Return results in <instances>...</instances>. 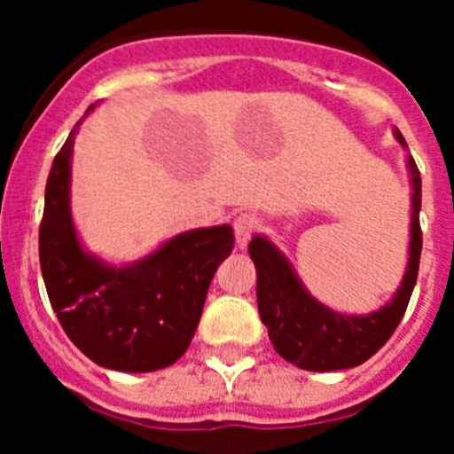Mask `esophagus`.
Wrapping results in <instances>:
<instances>
[{
    "label": "esophagus",
    "mask_w": 454,
    "mask_h": 454,
    "mask_svg": "<svg viewBox=\"0 0 454 454\" xmlns=\"http://www.w3.org/2000/svg\"><path fill=\"white\" fill-rule=\"evenodd\" d=\"M256 224H259V220L254 218V215L250 214H240L234 218V234H236V246L243 250V247L250 243V236L254 234Z\"/></svg>",
    "instance_id": "1"
}]
</instances>
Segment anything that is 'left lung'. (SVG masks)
Returning <instances> with one entry per match:
<instances>
[{
    "instance_id": "1",
    "label": "left lung",
    "mask_w": 454,
    "mask_h": 454,
    "mask_svg": "<svg viewBox=\"0 0 454 454\" xmlns=\"http://www.w3.org/2000/svg\"><path fill=\"white\" fill-rule=\"evenodd\" d=\"M393 136L407 150L403 134ZM411 184V224H409V262L398 291L371 314H340L316 300L295 268L279 247L266 236H252L247 247L256 268V304L262 323L268 327L277 355L302 371L327 372L362 366L391 339L407 309L419 277L420 247V172L411 154H407Z\"/></svg>"
}]
</instances>
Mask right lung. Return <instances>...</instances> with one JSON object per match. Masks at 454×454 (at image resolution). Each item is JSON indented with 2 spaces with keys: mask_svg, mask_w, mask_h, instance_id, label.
<instances>
[{
  "mask_svg": "<svg viewBox=\"0 0 454 454\" xmlns=\"http://www.w3.org/2000/svg\"><path fill=\"white\" fill-rule=\"evenodd\" d=\"M77 127L51 163L40 223V270L51 309L72 343L98 366L161 371L191 346L208 284L234 250V230L218 224L182 231L122 266L88 252L70 207Z\"/></svg>",
  "mask_w": 454,
  "mask_h": 454,
  "instance_id": "obj_1",
  "label": "right lung"
}]
</instances>
